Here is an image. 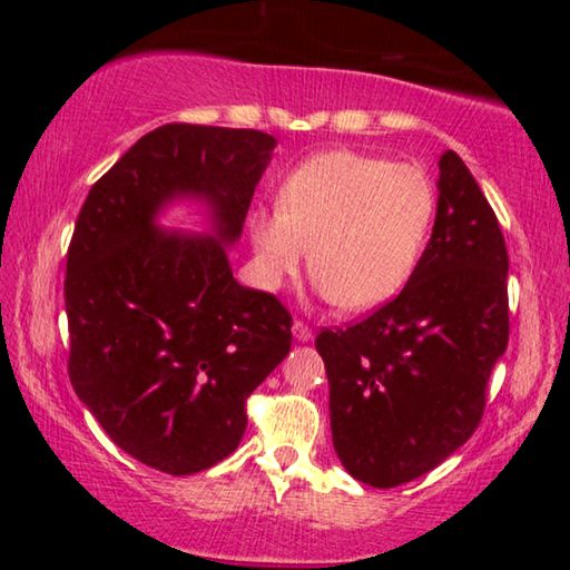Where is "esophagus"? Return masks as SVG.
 Instances as JSON below:
<instances>
[{"instance_id": "obj_1", "label": "esophagus", "mask_w": 570, "mask_h": 570, "mask_svg": "<svg viewBox=\"0 0 570 570\" xmlns=\"http://www.w3.org/2000/svg\"><path fill=\"white\" fill-rule=\"evenodd\" d=\"M292 332H294V336H296L298 342H308V340H312V330H308V324H304L302 320L294 322Z\"/></svg>"}]
</instances>
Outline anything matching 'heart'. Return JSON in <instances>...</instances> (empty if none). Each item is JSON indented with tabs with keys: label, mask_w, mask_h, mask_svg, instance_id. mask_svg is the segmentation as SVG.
<instances>
[{
	"label": "heart",
	"mask_w": 570,
	"mask_h": 570,
	"mask_svg": "<svg viewBox=\"0 0 570 570\" xmlns=\"http://www.w3.org/2000/svg\"><path fill=\"white\" fill-rule=\"evenodd\" d=\"M435 216V188L422 168L360 150H326L288 173L278 208L250 216L266 282L308 266L316 286L352 312L400 292L417 266Z\"/></svg>",
	"instance_id": "1"
}]
</instances>
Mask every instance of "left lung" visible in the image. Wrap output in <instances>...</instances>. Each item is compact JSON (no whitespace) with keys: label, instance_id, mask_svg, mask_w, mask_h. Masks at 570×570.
I'll use <instances>...</instances> for the list:
<instances>
[{"label":"left lung","instance_id":"8db88e82","mask_svg":"<svg viewBox=\"0 0 570 570\" xmlns=\"http://www.w3.org/2000/svg\"><path fill=\"white\" fill-rule=\"evenodd\" d=\"M430 244L402 292L316 336L332 440L352 478L397 488L465 445L508 346V248L455 150L442 153Z\"/></svg>","mask_w":570,"mask_h":570}]
</instances>
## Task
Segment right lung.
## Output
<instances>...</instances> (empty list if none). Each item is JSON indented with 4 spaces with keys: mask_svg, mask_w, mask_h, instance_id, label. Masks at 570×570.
<instances>
[{
    "mask_svg": "<svg viewBox=\"0 0 570 570\" xmlns=\"http://www.w3.org/2000/svg\"><path fill=\"white\" fill-rule=\"evenodd\" d=\"M276 140L262 130L170 122L90 188L67 248V372L110 440L168 475L238 448L246 400L292 350V314L240 286L224 244L244 228ZM215 208L220 242L163 235L173 197Z\"/></svg>",
    "mask_w": 570,
    "mask_h": 570,
    "instance_id": "add662e5",
    "label": "right lung"
}]
</instances>
